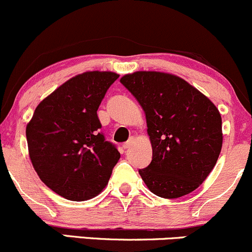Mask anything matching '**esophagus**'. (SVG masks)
Segmentation results:
<instances>
[{
    "label": "esophagus",
    "mask_w": 252,
    "mask_h": 252,
    "mask_svg": "<svg viewBox=\"0 0 252 252\" xmlns=\"http://www.w3.org/2000/svg\"><path fill=\"white\" fill-rule=\"evenodd\" d=\"M132 143H134V137H130V139H129L128 141H126V143H124V145H123V148H124V149H128V148H130Z\"/></svg>",
    "instance_id": "esophagus-1"
}]
</instances>
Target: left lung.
Returning <instances> with one entry per match:
<instances>
[{
  "label": "left lung",
  "instance_id": "1",
  "mask_svg": "<svg viewBox=\"0 0 252 252\" xmlns=\"http://www.w3.org/2000/svg\"><path fill=\"white\" fill-rule=\"evenodd\" d=\"M146 115L151 164L139 173L159 197L178 198L197 189L222 147V122L214 104L182 77L135 71L121 77Z\"/></svg>",
  "mask_w": 252,
  "mask_h": 252
}]
</instances>
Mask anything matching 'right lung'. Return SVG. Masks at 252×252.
<instances>
[{
  "instance_id": "obj_1",
  "label": "right lung",
  "mask_w": 252,
  "mask_h": 252,
  "mask_svg": "<svg viewBox=\"0 0 252 252\" xmlns=\"http://www.w3.org/2000/svg\"><path fill=\"white\" fill-rule=\"evenodd\" d=\"M118 74L85 71L61 85L27 123L29 154L52 191L70 201L95 197L109 183L121 154L105 141L98 107Z\"/></svg>"
}]
</instances>
